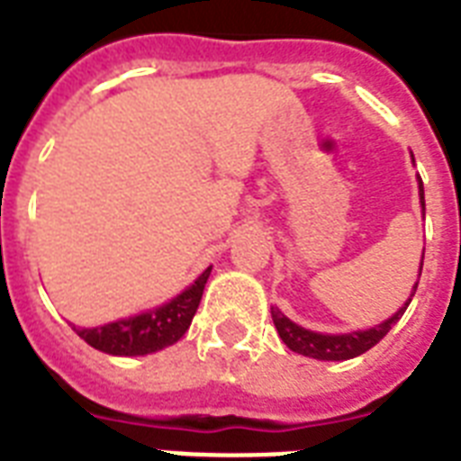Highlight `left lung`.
<instances>
[{
    "instance_id": "left-lung-1",
    "label": "left lung",
    "mask_w": 461,
    "mask_h": 461,
    "mask_svg": "<svg viewBox=\"0 0 461 461\" xmlns=\"http://www.w3.org/2000/svg\"><path fill=\"white\" fill-rule=\"evenodd\" d=\"M419 190H420V206L426 212V199H423V182L419 180ZM420 279V274H419ZM419 284L413 286V294H416ZM411 298L406 301V305L399 310L397 315L390 317L387 322L377 324L373 330L366 331H351V334H317V331L303 330L295 322H291L286 315H281L279 310L271 308V320L276 324V331H279L281 341L295 353H303V356H310V358L317 360H346V358H356L360 353H366L367 348L380 341V339L387 334V331L399 322V317L404 315V310L409 308Z\"/></svg>"
}]
</instances>
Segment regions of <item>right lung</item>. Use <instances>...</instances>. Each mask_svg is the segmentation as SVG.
<instances>
[{
  "label": "right lung",
  "mask_w": 461,
  "mask_h": 461,
  "mask_svg": "<svg viewBox=\"0 0 461 461\" xmlns=\"http://www.w3.org/2000/svg\"><path fill=\"white\" fill-rule=\"evenodd\" d=\"M209 274H212V267L163 308L141 312L120 322H110L105 327H95V330H77V327L74 330L86 344H91L103 353H113V356H146V353L160 351L175 344L190 330Z\"/></svg>",
  "instance_id": "right-lung-1"
}]
</instances>
